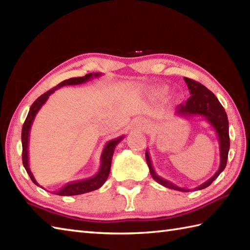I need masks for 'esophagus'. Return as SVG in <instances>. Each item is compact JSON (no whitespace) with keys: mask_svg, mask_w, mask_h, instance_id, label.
Here are the masks:
<instances>
[{"mask_svg":"<svg viewBox=\"0 0 250 250\" xmlns=\"http://www.w3.org/2000/svg\"><path fill=\"white\" fill-rule=\"evenodd\" d=\"M133 126H134V129H136V130H145L147 128V125L143 120L139 119V120L134 121Z\"/></svg>","mask_w":250,"mask_h":250,"instance_id":"esophagus-1","label":"esophagus"}]
</instances>
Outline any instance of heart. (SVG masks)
<instances>
[{"mask_svg": "<svg viewBox=\"0 0 250 250\" xmlns=\"http://www.w3.org/2000/svg\"><path fill=\"white\" fill-rule=\"evenodd\" d=\"M153 93L157 97H164L167 93V87H161V88H157L153 90Z\"/></svg>", "mask_w": 250, "mask_h": 250, "instance_id": "obj_1", "label": "heart"}]
</instances>
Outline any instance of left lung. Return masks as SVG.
Here are the masks:
<instances>
[{"label": "left lung", "instance_id": "left-lung-1", "mask_svg": "<svg viewBox=\"0 0 250 250\" xmlns=\"http://www.w3.org/2000/svg\"><path fill=\"white\" fill-rule=\"evenodd\" d=\"M184 79L186 83H187L191 97L187 100L186 104H180L177 106L175 116L185 117V118H189V117H203V118L208 122L211 128L215 130L219 141L220 164L218 171H217L208 180H206L205 183L194 188V190H202L208 187V186L219 176L220 173L224 171L227 166L228 153H229L230 149L229 121H228V117L225 108L222 107V105L220 104L218 99L216 98V95L213 92L209 91V90L202 83L193 81V79H190L187 77H184ZM146 161L148 167H149L151 177L155 179L157 183L167 188L182 191V192H189V191L192 190L178 187L177 185L173 184L172 182H169V180L159 176L156 173L155 168L152 167L148 150H146Z\"/></svg>", "mask_w": 250, "mask_h": 250}]
</instances>
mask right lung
Wrapping results in <instances>:
<instances>
[{
  "label": "right lung",
  "instance_id": "obj_1",
  "mask_svg": "<svg viewBox=\"0 0 250 250\" xmlns=\"http://www.w3.org/2000/svg\"><path fill=\"white\" fill-rule=\"evenodd\" d=\"M102 73H90L84 75L83 77H74L66 79V81H63L59 84H57L55 88L50 89L49 91L45 92L44 94H42L40 98H37L35 102L31 105L29 114L26 116V119L23 124L22 126V132H21V142H22V163L23 167L25 168L26 173L29 174V176L31 178L32 182H33L36 186H40L39 183L36 182V179L34 178L33 174H32L30 166H29V136H30V130L32 124H33L34 118L36 114L39 113V110L41 109L42 106H43L46 101L48 100L49 95L54 93L56 90L63 86H74V84H82L87 83L89 81H91L93 78H98L100 76H102ZM124 139V135L117 137V139H114L111 141H108L106 143V145L104 147V149L102 151V155H101V167L99 172L94 175V176L87 178V179H83L79 180V182H74L65 185L64 187H62L60 190H58L55 192L57 195H77V194H83V193H87L90 192V191L97 190L101 188L103 186V184L106 182L107 179L109 171H110V166H111V159H113V155L115 151L116 146L119 144V142L122 141ZM41 187V186H40Z\"/></svg>",
  "mask_w": 250,
  "mask_h": 250
}]
</instances>
